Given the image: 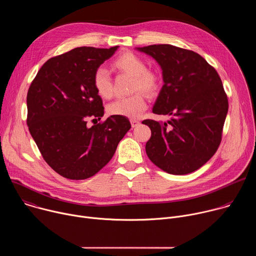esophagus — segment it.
<instances>
[{
  "label": "esophagus",
  "instance_id": "esophagus-1",
  "mask_svg": "<svg viewBox=\"0 0 256 256\" xmlns=\"http://www.w3.org/2000/svg\"><path fill=\"white\" fill-rule=\"evenodd\" d=\"M130 124H132V128H136V126H138L140 124V122L136 120H130Z\"/></svg>",
  "mask_w": 256,
  "mask_h": 256
}]
</instances>
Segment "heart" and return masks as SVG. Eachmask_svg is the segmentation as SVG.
I'll use <instances>...</instances> for the list:
<instances>
[{"label": "heart", "mask_w": 256, "mask_h": 256, "mask_svg": "<svg viewBox=\"0 0 256 256\" xmlns=\"http://www.w3.org/2000/svg\"><path fill=\"white\" fill-rule=\"evenodd\" d=\"M114 68L134 77L132 89L134 92H142L154 95L159 89V78L155 72L147 70L144 62L134 52H124L120 54L112 64ZM94 87L99 96L102 98H110L112 96V83L109 72L104 68H98L93 77ZM147 108V101L140 92L114 100L108 106V112L112 116H124L128 118H138Z\"/></svg>", "instance_id": "heart-1"}]
</instances>
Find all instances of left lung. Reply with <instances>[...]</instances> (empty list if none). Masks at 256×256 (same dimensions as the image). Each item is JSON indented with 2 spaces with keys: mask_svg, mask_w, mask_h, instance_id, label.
<instances>
[{
  "mask_svg": "<svg viewBox=\"0 0 256 256\" xmlns=\"http://www.w3.org/2000/svg\"><path fill=\"white\" fill-rule=\"evenodd\" d=\"M162 70V86L153 114L165 122L146 120L151 138L149 159L167 173H192L206 164L221 142L228 99L216 70L198 54L170 44L136 48Z\"/></svg>",
  "mask_w": 256,
  "mask_h": 256,
  "instance_id": "8db88e82",
  "label": "left lung"
}]
</instances>
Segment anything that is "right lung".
<instances>
[{"label":"right lung","instance_id":"right-lung-1","mask_svg":"<svg viewBox=\"0 0 256 256\" xmlns=\"http://www.w3.org/2000/svg\"><path fill=\"white\" fill-rule=\"evenodd\" d=\"M120 46L77 48L50 58L27 93V126L46 162L74 180L95 175L114 157L130 128L128 118L112 116L91 128L89 118L104 114L93 77Z\"/></svg>","mask_w":256,"mask_h":256}]
</instances>
